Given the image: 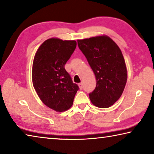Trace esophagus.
I'll return each mask as SVG.
<instances>
[{"mask_svg":"<svg viewBox=\"0 0 154 154\" xmlns=\"http://www.w3.org/2000/svg\"><path fill=\"white\" fill-rule=\"evenodd\" d=\"M78 86H79L80 90L83 89V84H82V83H79V84H78Z\"/></svg>","mask_w":154,"mask_h":154,"instance_id":"34e87169","label":"esophagus"}]
</instances>
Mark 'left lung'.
Instances as JSON below:
<instances>
[{"label": "left lung", "instance_id": "1", "mask_svg": "<svg viewBox=\"0 0 154 154\" xmlns=\"http://www.w3.org/2000/svg\"><path fill=\"white\" fill-rule=\"evenodd\" d=\"M95 75L96 86L89 94L91 102L99 108H108L119 100L126 86L128 71L118 45L105 35L77 40Z\"/></svg>", "mask_w": 154, "mask_h": 154}]
</instances>
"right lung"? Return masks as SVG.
Instances as JSON below:
<instances>
[{
  "mask_svg": "<svg viewBox=\"0 0 154 154\" xmlns=\"http://www.w3.org/2000/svg\"><path fill=\"white\" fill-rule=\"evenodd\" d=\"M76 46L75 40L50 38L41 44L34 57V88L44 105L56 112L71 108L79 90L64 69Z\"/></svg>",
  "mask_w": 154,
  "mask_h": 154,
  "instance_id": "1",
  "label": "right lung"
}]
</instances>
